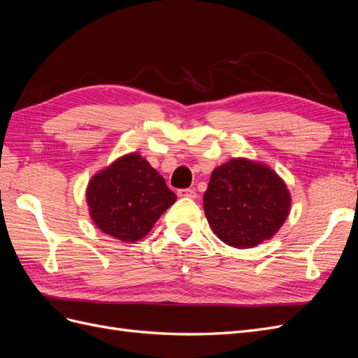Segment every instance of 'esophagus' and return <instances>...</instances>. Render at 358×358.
<instances>
[{"mask_svg": "<svg viewBox=\"0 0 358 358\" xmlns=\"http://www.w3.org/2000/svg\"><path fill=\"white\" fill-rule=\"evenodd\" d=\"M178 196L179 197H187V199H196L197 197V192H196V189L185 188V189H179L178 191Z\"/></svg>", "mask_w": 358, "mask_h": 358, "instance_id": "obj_1", "label": "esophagus"}]
</instances>
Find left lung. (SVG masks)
Returning <instances> with one entry per match:
<instances>
[{"instance_id": "left-lung-1", "label": "left lung", "mask_w": 358, "mask_h": 358, "mask_svg": "<svg viewBox=\"0 0 358 358\" xmlns=\"http://www.w3.org/2000/svg\"><path fill=\"white\" fill-rule=\"evenodd\" d=\"M203 206L213 233L243 249L273 237L289 213L291 196L272 169L233 158L212 171Z\"/></svg>"}]
</instances>
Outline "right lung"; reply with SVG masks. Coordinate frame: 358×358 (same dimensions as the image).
Instances as JSON below:
<instances>
[{
  "mask_svg": "<svg viewBox=\"0 0 358 358\" xmlns=\"http://www.w3.org/2000/svg\"><path fill=\"white\" fill-rule=\"evenodd\" d=\"M90 215L99 229L117 241L137 242L176 201L159 173L138 154L117 158L86 188Z\"/></svg>",
  "mask_w": 358,
  "mask_h": 358,
  "instance_id": "obj_1",
  "label": "right lung"
}]
</instances>
